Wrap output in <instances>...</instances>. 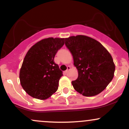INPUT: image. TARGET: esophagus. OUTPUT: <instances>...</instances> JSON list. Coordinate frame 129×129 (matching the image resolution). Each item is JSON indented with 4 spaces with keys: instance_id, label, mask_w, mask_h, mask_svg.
I'll return each mask as SVG.
<instances>
[{
    "instance_id": "obj_1",
    "label": "esophagus",
    "mask_w": 129,
    "mask_h": 129,
    "mask_svg": "<svg viewBox=\"0 0 129 129\" xmlns=\"http://www.w3.org/2000/svg\"><path fill=\"white\" fill-rule=\"evenodd\" d=\"M70 69H71L70 66H67V70L66 71V73H68V72H69V70H70Z\"/></svg>"
}]
</instances>
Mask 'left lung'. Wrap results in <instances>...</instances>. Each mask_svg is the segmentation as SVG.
Wrapping results in <instances>:
<instances>
[{
  "instance_id": "8db88e82",
  "label": "left lung",
  "mask_w": 129,
  "mask_h": 129,
  "mask_svg": "<svg viewBox=\"0 0 129 129\" xmlns=\"http://www.w3.org/2000/svg\"><path fill=\"white\" fill-rule=\"evenodd\" d=\"M66 45L72 53L78 79L72 82L76 91L84 96H93L103 91L114 76L113 58L96 40L78 35L66 38Z\"/></svg>"
}]
</instances>
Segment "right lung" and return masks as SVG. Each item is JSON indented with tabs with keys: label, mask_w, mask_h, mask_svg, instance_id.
I'll use <instances>...</instances> for the list:
<instances>
[{
	"label": "right lung",
	"mask_w": 129,
	"mask_h": 129,
	"mask_svg": "<svg viewBox=\"0 0 129 129\" xmlns=\"http://www.w3.org/2000/svg\"><path fill=\"white\" fill-rule=\"evenodd\" d=\"M64 41L65 38H46L33 45L26 53L19 79L23 90L34 98L46 100L57 91L63 75L54 58Z\"/></svg>",
	"instance_id": "add662e5"
}]
</instances>
